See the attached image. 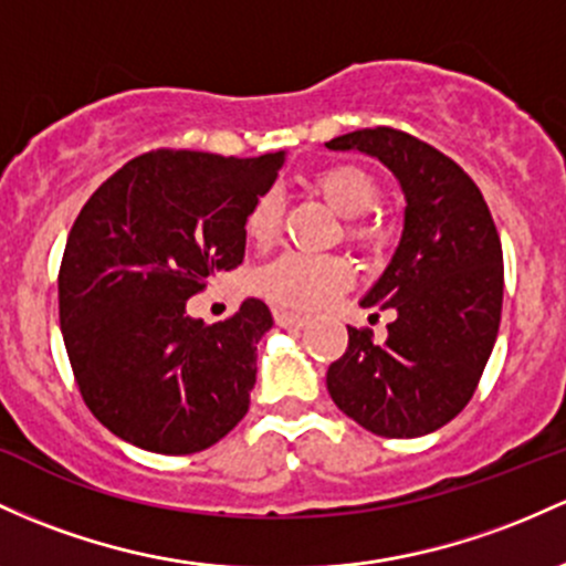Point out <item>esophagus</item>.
I'll list each match as a JSON object with an SVG mask.
<instances>
[{
	"mask_svg": "<svg viewBox=\"0 0 566 566\" xmlns=\"http://www.w3.org/2000/svg\"><path fill=\"white\" fill-rule=\"evenodd\" d=\"M273 319H276L282 327H290V331H301V327L308 322L306 316L293 314V312H282V308H279V312H273Z\"/></svg>",
	"mask_w": 566,
	"mask_h": 566,
	"instance_id": "1",
	"label": "esophagus"
}]
</instances>
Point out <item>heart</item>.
I'll use <instances>...</instances> for the list:
<instances>
[{
    "label": "heart",
    "instance_id": "heart-1",
    "mask_svg": "<svg viewBox=\"0 0 566 566\" xmlns=\"http://www.w3.org/2000/svg\"><path fill=\"white\" fill-rule=\"evenodd\" d=\"M312 185L333 212L346 217L344 239L354 250L368 254V258H378L389 250L392 228L374 214L381 201V185L374 171L359 164H335L316 174ZM282 212L284 207L279 192L265 190L254 198L244 220V233L252 247L265 250L276 241L279 228H282ZM252 282L254 290L273 306L314 312L349 287L352 271L338 258L284 252L254 273Z\"/></svg>",
    "mask_w": 566,
    "mask_h": 566
}]
</instances>
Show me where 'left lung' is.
<instances>
[{
	"label": "left lung",
	"instance_id": "8db88e82",
	"mask_svg": "<svg viewBox=\"0 0 566 566\" xmlns=\"http://www.w3.org/2000/svg\"><path fill=\"white\" fill-rule=\"evenodd\" d=\"M389 166L406 192V226L365 308H392L387 340L349 327L327 368L335 406L381 438L440 430L475 395L502 314V244L481 190L449 155L389 126L325 142ZM378 316V314H374Z\"/></svg>",
	"mask_w": 566,
	"mask_h": 566
}]
</instances>
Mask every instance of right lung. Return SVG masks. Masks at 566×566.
<instances>
[{
	"instance_id": "1",
	"label": "right lung",
	"mask_w": 566,
	"mask_h": 566,
	"mask_svg": "<svg viewBox=\"0 0 566 566\" xmlns=\"http://www.w3.org/2000/svg\"><path fill=\"white\" fill-rule=\"evenodd\" d=\"M282 166L284 153L153 150L80 209L59 271L61 333L85 406L126 443L196 454L250 411L269 306L247 297L214 325L185 306L239 269L247 212Z\"/></svg>"
}]
</instances>
